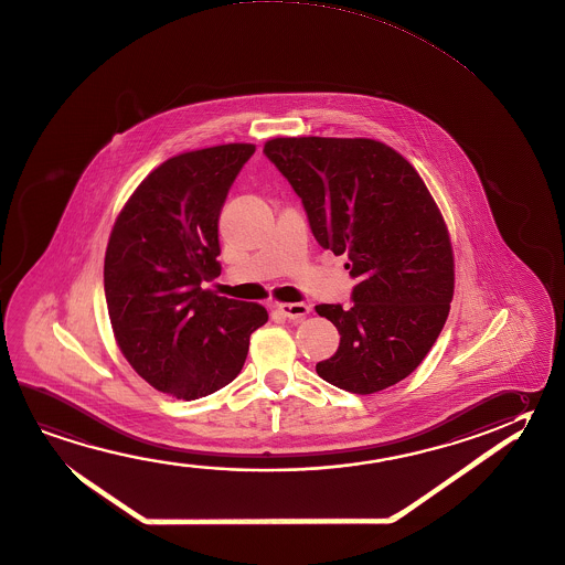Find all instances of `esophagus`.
<instances>
[{
	"label": "esophagus",
	"instance_id": "esophagus-1",
	"mask_svg": "<svg viewBox=\"0 0 565 565\" xmlns=\"http://www.w3.org/2000/svg\"><path fill=\"white\" fill-rule=\"evenodd\" d=\"M278 311L281 316L287 317L289 321H301L303 317L309 316L311 306H307V303H279Z\"/></svg>",
	"mask_w": 565,
	"mask_h": 565
}]
</instances>
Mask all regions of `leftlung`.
<instances>
[{
    "label": "left lung",
    "instance_id": "1",
    "mask_svg": "<svg viewBox=\"0 0 565 565\" xmlns=\"http://www.w3.org/2000/svg\"><path fill=\"white\" fill-rule=\"evenodd\" d=\"M321 248L345 254L351 306L321 303L339 331L317 375L355 395L395 385L435 345L455 294L445 220L408 162L379 140L286 137L264 145Z\"/></svg>",
    "mask_w": 565,
    "mask_h": 565
}]
</instances>
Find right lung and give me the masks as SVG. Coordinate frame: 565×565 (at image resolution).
Instances as JSON below:
<instances>
[{"label":"right lung","instance_id":"obj_1","mask_svg":"<svg viewBox=\"0 0 565 565\" xmlns=\"http://www.w3.org/2000/svg\"><path fill=\"white\" fill-rule=\"evenodd\" d=\"M254 145L192 150L140 182L110 232L105 297L122 355L160 393L194 401L238 376L266 307L204 289L220 276L218 220Z\"/></svg>","mask_w":565,"mask_h":565}]
</instances>
